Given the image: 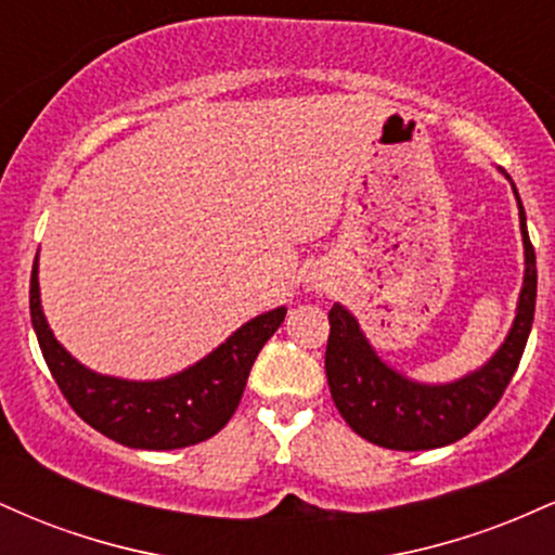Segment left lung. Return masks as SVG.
<instances>
[{
    "mask_svg": "<svg viewBox=\"0 0 555 555\" xmlns=\"http://www.w3.org/2000/svg\"><path fill=\"white\" fill-rule=\"evenodd\" d=\"M519 227L525 242V284L519 292L514 326L499 352L480 371L464 375L454 384H417L397 373L375 354L347 308H341L339 302L331 308L326 378L336 410L358 436L397 451L438 449L475 430L499 404L508 380L519 367L532 328L534 297H538L534 247L527 234L521 203Z\"/></svg>",
    "mask_w": 555,
    "mask_h": 555,
    "instance_id": "8db88e82",
    "label": "left lung"
}]
</instances>
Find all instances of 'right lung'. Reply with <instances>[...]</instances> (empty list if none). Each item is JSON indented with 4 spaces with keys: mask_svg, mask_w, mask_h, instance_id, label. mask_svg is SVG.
<instances>
[{
    "mask_svg": "<svg viewBox=\"0 0 555 555\" xmlns=\"http://www.w3.org/2000/svg\"><path fill=\"white\" fill-rule=\"evenodd\" d=\"M286 308L269 310L234 331L208 358L162 380H122L80 365L54 339L41 310L38 263L30 273V321L56 386L91 428L130 449L171 451L206 441L237 410L247 375Z\"/></svg>",
    "mask_w": 555,
    "mask_h": 555,
    "instance_id": "obj_1",
    "label": "right lung"
}]
</instances>
